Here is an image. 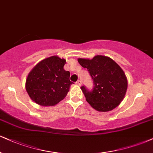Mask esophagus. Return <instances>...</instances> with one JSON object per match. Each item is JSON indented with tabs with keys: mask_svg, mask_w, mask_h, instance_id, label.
<instances>
[{
	"mask_svg": "<svg viewBox=\"0 0 153 153\" xmlns=\"http://www.w3.org/2000/svg\"><path fill=\"white\" fill-rule=\"evenodd\" d=\"M75 84L77 85H78V86H80L81 85V84H82V82H81V80H78V81H77L76 82H75Z\"/></svg>",
	"mask_w": 153,
	"mask_h": 153,
	"instance_id": "esophagus-1",
	"label": "esophagus"
}]
</instances>
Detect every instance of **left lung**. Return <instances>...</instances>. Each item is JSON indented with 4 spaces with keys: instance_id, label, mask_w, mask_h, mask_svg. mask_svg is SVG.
Listing matches in <instances>:
<instances>
[{
    "instance_id": "left-lung-1",
    "label": "left lung",
    "mask_w": 153,
    "mask_h": 153,
    "mask_svg": "<svg viewBox=\"0 0 153 153\" xmlns=\"http://www.w3.org/2000/svg\"><path fill=\"white\" fill-rule=\"evenodd\" d=\"M78 61L88 69L94 82L92 92L84 86L80 88L88 103L99 112H108L117 108L128 89V79L120 65L110 57L101 55L92 59L78 58Z\"/></svg>"
}]
</instances>
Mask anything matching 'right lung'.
I'll list each match as a JSON object with an SVG mask.
<instances>
[{"instance_id": "obj_1", "label": "right lung", "mask_w": 153, "mask_h": 153, "mask_svg": "<svg viewBox=\"0 0 153 153\" xmlns=\"http://www.w3.org/2000/svg\"><path fill=\"white\" fill-rule=\"evenodd\" d=\"M66 60L53 56L40 60L27 75L25 90L33 102L53 106L65 98L72 82L69 71L64 69Z\"/></svg>"}]
</instances>
